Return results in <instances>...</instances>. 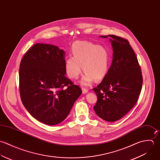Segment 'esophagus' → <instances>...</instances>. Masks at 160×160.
Segmentation results:
<instances>
[{
  "instance_id": "obj_1",
  "label": "esophagus",
  "mask_w": 160,
  "mask_h": 160,
  "mask_svg": "<svg viewBox=\"0 0 160 160\" xmlns=\"http://www.w3.org/2000/svg\"><path fill=\"white\" fill-rule=\"evenodd\" d=\"M82 91L83 94H86L87 92H88V89H86L84 88H82Z\"/></svg>"
}]
</instances>
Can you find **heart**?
<instances>
[{
  "label": "heart",
  "mask_w": 160,
  "mask_h": 160,
  "mask_svg": "<svg viewBox=\"0 0 160 160\" xmlns=\"http://www.w3.org/2000/svg\"><path fill=\"white\" fill-rule=\"evenodd\" d=\"M71 53L72 57L68 58L64 64L66 72L70 79H77L82 67L85 72L81 80L82 85L89 86L94 79L100 81L106 76L110 60L106 47L88 41H76L71 47Z\"/></svg>",
  "instance_id": "heart-1"
}]
</instances>
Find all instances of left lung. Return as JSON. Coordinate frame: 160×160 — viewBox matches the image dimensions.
Returning a JSON list of instances; mask_svg holds the SVG:
<instances>
[{"label":"left lung","instance_id":"left-lung-1","mask_svg":"<svg viewBox=\"0 0 160 160\" xmlns=\"http://www.w3.org/2000/svg\"><path fill=\"white\" fill-rule=\"evenodd\" d=\"M101 37L110 38L113 58L106 76L93 89L98 96L94 110L100 118L112 122L122 118L135 105L143 78L137 58L128 40L113 35Z\"/></svg>","mask_w":160,"mask_h":160}]
</instances>
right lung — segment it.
Instances as JSON below:
<instances>
[{"label": "right lung", "mask_w": 160, "mask_h": 160, "mask_svg": "<svg viewBox=\"0 0 160 160\" xmlns=\"http://www.w3.org/2000/svg\"><path fill=\"white\" fill-rule=\"evenodd\" d=\"M64 58L65 52L57 46L37 43L20 64L22 103L33 117L48 125L62 122L82 93L65 76Z\"/></svg>", "instance_id": "obj_1"}]
</instances>
